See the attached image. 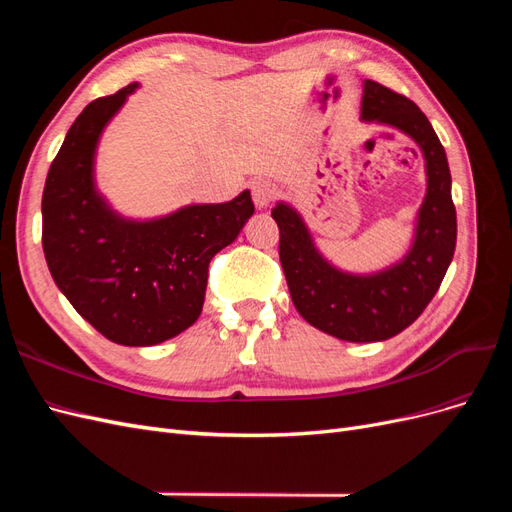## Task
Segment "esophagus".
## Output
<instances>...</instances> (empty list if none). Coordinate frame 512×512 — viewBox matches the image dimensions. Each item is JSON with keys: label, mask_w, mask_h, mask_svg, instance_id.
I'll list each match as a JSON object with an SVG mask.
<instances>
[{"label": "esophagus", "mask_w": 512, "mask_h": 512, "mask_svg": "<svg viewBox=\"0 0 512 512\" xmlns=\"http://www.w3.org/2000/svg\"><path fill=\"white\" fill-rule=\"evenodd\" d=\"M252 198L256 209H267L271 205V200L275 198V188L269 181H254L252 183Z\"/></svg>", "instance_id": "esophagus-1"}]
</instances>
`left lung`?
I'll return each instance as SVG.
<instances>
[{
	"label": "left lung",
	"mask_w": 512,
	"mask_h": 512,
	"mask_svg": "<svg viewBox=\"0 0 512 512\" xmlns=\"http://www.w3.org/2000/svg\"><path fill=\"white\" fill-rule=\"evenodd\" d=\"M361 121L404 132L423 153L427 190L406 254L378 271H344L318 250L312 230L290 203L280 200L271 215L280 226V260L297 312L337 339L367 344L401 333L423 314L453 260L457 213L444 147L421 108L365 81Z\"/></svg>",
	"instance_id": "left-lung-1"
}]
</instances>
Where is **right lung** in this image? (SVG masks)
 <instances>
[{"instance_id": "add662e5", "label": "right lung", "mask_w": 512, "mask_h": 512, "mask_svg": "<svg viewBox=\"0 0 512 512\" xmlns=\"http://www.w3.org/2000/svg\"><path fill=\"white\" fill-rule=\"evenodd\" d=\"M132 83L85 106L46 175L42 247L57 288L91 327L121 346H156L203 312L211 258L252 218L250 190L228 203L185 205L147 220L113 209L96 156Z\"/></svg>"}]
</instances>
